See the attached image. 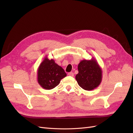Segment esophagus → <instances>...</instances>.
Returning a JSON list of instances; mask_svg holds the SVG:
<instances>
[{"mask_svg":"<svg viewBox=\"0 0 133 133\" xmlns=\"http://www.w3.org/2000/svg\"><path fill=\"white\" fill-rule=\"evenodd\" d=\"M68 75L71 76H74V73L73 72H70V73H68Z\"/></svg>","mask_w":133,"mask_h":133,"instance_id":"1","label":"esophagus"}]
</instances>
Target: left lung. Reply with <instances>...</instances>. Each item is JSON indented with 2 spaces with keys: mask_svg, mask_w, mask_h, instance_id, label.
Returning a JSON list of instances; mask_svg holds the SVG:
<instances>
[{
  "mask_svg": "<svg viewBox=\"0 0 133 133\" xmlns=\"http://www.w3.org/2000/svg\"><path fill=\"white\" fill-rule=\"evenodd\" d=\"M79 73L75 79L79 85L85 90H92L97 88L102 80V70L97 61L82 60L78 66Z\"/></svg>",
  "mask_w": 133,
  "mask_h": 133,
  "instance_id": "8db88e82",
  "label": "left lung"
}]
</instances>
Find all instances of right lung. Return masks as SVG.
Wrapping results in <instances>:
<instances>
[{
  "label": "right lung",
  "instance_id": "add662e5",
  "mask_svg": "<svg viewBox=\"0 0 133 133\" xmlns=\"http://www.w3.org/2000/svg\"><path fill=\"white\" fill-rule=\"evenodd\" d=\"M66 74L60 66L47 56L40 64L37 70V80L39 84L46 90L53 89L59 85L60 80Z\"/></svg>",
  "mask_w": 133,
  "mask_h": 133
}]
</instances>
